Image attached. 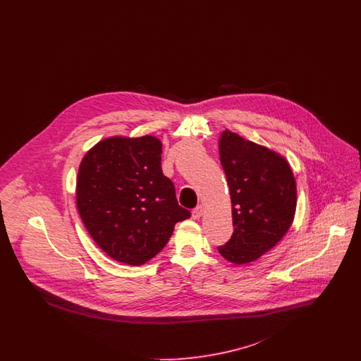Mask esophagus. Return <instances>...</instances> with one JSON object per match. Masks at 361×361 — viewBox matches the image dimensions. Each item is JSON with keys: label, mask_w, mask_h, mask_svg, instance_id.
Masks as SVG:
<instances>
[{"label": "esophagus", "mask_w": 361, "mask_h": 361, "mask_svg": "<svg viewBox=\"0 0 361 361\" xmlns=\"http://www.w3.org/2000/svg\"><path fill=\"white\" fill-rule=\"evenodd\" d=\"M203 215V207L197 206L192 211V218L193 219H200V216Z\"/></svg>", "instance_id": "esophagus-1"}]
</instances>
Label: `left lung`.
<instances>
[{
    "label": "left lung",
    "mask_w": 361,
    "mask_h": 361,
    "mask_svg": "<svg viewBox=\"0 0 361 361\" xmlns=\"http://www.w3.org/2000/svg\"><path fill=\"white\" fill-rule=\"evenodd\" d=\"M219 155L230 188L234 233L218 250L237 265L256 261L291 227L296 183L291 166L274 150L226 130Z\"/></svg>",
    "instance_id": "1"
}]
</instances>
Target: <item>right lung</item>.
<instances>
[{
	"label": "right lung",
	"instance_id": "add662e5",
	"mask_svg": "<svg viewBox=\"0 0 361 361\" xmlns=\"http://www.w3.org/2000/svg\"><path fill=\"white\" fill-rule=\"evenodd\" d=\"M162 143L152 135L100 140L82 158L75 199L90 237L109 257L142 265L190 212L178 206L161 168Z\"/></svg>",
	"mask_w": 361,
	"mask_h": 361
}]
</instances>
